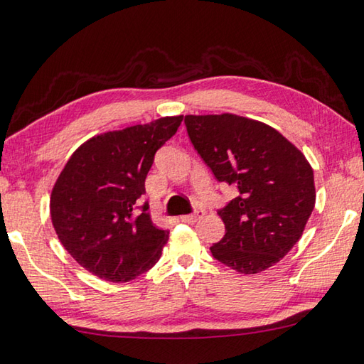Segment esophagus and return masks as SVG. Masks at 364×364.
<instances>
[{
    "instance_id": "1",
    "label": "esophagus",
    "mask_w": 364,
    "mask_h": 364,
    "mask_svg": "<svg viewBox=\"0 0 364 364\" xmlns=\"http://www.w3.org/2000/svg\"><path fill=\"white\" fill-rule=\"evenodd\" d=\"M203 215H205V211H203L202 208H199V210H196L194 213L180 216V220H181L183 223H196V221H199L200 218H203Z\"/></svg>"
}]
</instances>
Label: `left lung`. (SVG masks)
<instances>
[{
	"mask_svg": "<svg viewBox=\"0 0 364 364\" xmlns=\"http://www.w3.org/2000/svg\"><path fill=\"white\" fill-rule=\"evenodd\" d=\"M184 124L216 180L239 191L218 210L226 234L211 255L240 274L274 266L301 239L315 207L306 156L279 130L243 116L189 114Z\"/></svg>",
	"mask_w": 364,
	"mask_h": 364,
	"instance_id": "1",
	"label": "left lung"
}]
</instances>
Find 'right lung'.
<instances>
[{
  "mask_svg": "<svg viewBox=\"0 0 364 364\" xmlns=\"http://www.w3.org/2000/svg\"><path fill=\"white\" fill-rule=\"evenodd\" d=\"M183 116L107 132L79 146L50 194V218L65 250L102 280L130 282L159 261L168 230L141 205L154 154Z\"/></svg>",
  "mask_w": 364,
  "mask_h": 364,
  "instance_id": "obj_1",
  "label": "right lung"
}]
</instances>
